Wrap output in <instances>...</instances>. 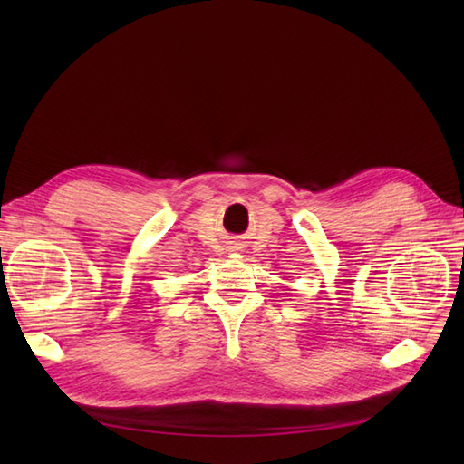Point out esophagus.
Returning a JSON list of instances; mask_svg holds the SVG:
<instances>
[{
    "instance_id": "obj_1",
    "label": "esophagus",
    "mask_w": 464,
    "mask_h": 464,
    "mask_svg": "<svg viewBox=\"0 0 464 464\" xmlns=\"http://www.w3.org/2000/svg\"><path fill=\"white\" fill-rule=\"evenodd\" d=\"M228 249H230V251H234V254H237V251H242V244H236V242H232V244L228 246Z\"/></svg>"
}]
</instances>
